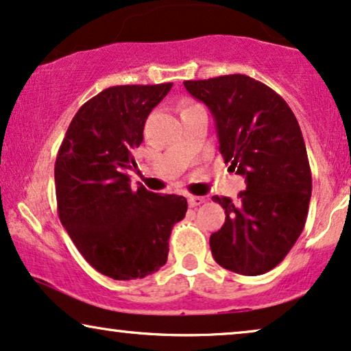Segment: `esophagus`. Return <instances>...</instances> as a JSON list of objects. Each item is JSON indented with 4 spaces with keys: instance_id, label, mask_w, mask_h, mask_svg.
Segmentation results:
<instances>
[{
    "instance_id": "esophagus-1",
    "label": "esophagus",
    "mask_w": 351,
    "mask_h": 351,
    "mask_svg": "<svg viewBox=\"0 0 351 351\" xmlns=\"http://www.w3.org/2000/svg\"><path fill=\"white\" fill-rule=\"evenodd\" d=\"M186 199H189V206L190 208H197V206H199V204L204 203L203 197H195V195H189Z\"/></svg>"
}]
</instances>
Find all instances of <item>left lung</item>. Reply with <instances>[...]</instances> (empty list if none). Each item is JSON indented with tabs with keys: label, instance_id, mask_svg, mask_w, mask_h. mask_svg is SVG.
Masks as SVG:
<instances>
[{
	"label": "left lung",
	"instance_id": "left-lung-1",
	"mask_svg": "<svg viewBox=\"0 0 351 351\" xmlns=\"http://www.w3.org/2000/svg\"><path fill=\"white\" fill-rule=\"evenodd\" d=\"M184 85L213 112L219 152L247 184L239 202L213 197L226 211L209 237L213 258L237 274H265L292 250L308 216L313 180L297 117L280 95L243 74Z\"/></svg>",
	"mask_w": 351,
	"mask_h": 351
}]
</instances>
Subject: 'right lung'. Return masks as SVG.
Masks as SVG:
<instances>
[{"instance_id": "add662e5", "label": "right lung", "mask_w": 351, "mask_h": 351, "mask_svg": "<svg viewBox=\"0 0 351 351\" xmlns=\"http://www.w3.org/2000/svg\"><path fill=\"white\" fill-rule=\"evenodd\" d=\"M171 88L109 86L82 104L59 147V219L86 263L111 279H143L165 266L172 227L185 217L184 197L134 189L127 174L148 114Z\"/></svg>"}]
</instances>
